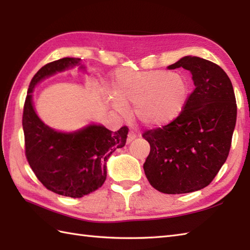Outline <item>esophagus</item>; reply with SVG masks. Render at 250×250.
<instances>
[{"label": "esophagus", "instance_id": "obj_1", "mask_svg": "<svg viewBox=\"0 0 250 250\" xmlns=\"http://www.w3.org/2000/svg\"><path fill=\"white\" fill-rule=\"evenodd\" d=\"M136 139V134L134 133L133 131H130L129 134H128V140H126V143H131L133 140Z\"/></svg>", "mask_w": 250, "mask_h": 250}]
</instances>
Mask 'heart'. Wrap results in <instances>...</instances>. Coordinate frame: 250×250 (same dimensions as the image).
<instances>
[{"instance_id":"heart-1","label":"heart","mask_w":250,"mask_h":250,"mask_svg":"<svg viewBox=\"0 0 250 250\" xmlns=\"http://www.w3.org/2000/svg\"><path fill=\"white\" fill-rule=\"evenodd\" d=\"M114 92L115 109L125 113V105H134L135 118L148 128L164 126L178 118L189 97L187 82L167 71L120 70L115 75Z\"/></svg>"}]
</instances>
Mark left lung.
I'll return each instance as SVG.
<instances>
[{
    "mask_svg": "<svg viewBox=\"0 0 250 250\" xmlns=\"http://www.w3.org/2000/svg\"><path fill=\"white\" fill-rule=\"evenodd\" d=\"M178 67L191 73L193 92L178 118L143 134L150 145L146 177L167 194L193 192L211 183L229 155L236 124L232 83L219 65L186 56L167 66Z\"/></svg>",
    "mask_w": 250,
    "mask_h": 250,
    "instance_id": "obj_1",
    "label": "left lung"
}]
</instances>
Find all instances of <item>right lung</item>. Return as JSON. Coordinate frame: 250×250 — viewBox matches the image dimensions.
Returning <instances> with one entry per match:
<instances>
[{
	"label": "right lung",
	"instance_id": "obj_1",
	"mask_svg": "<svg viewBox=\"0 0 250 250\" xmlns=\"http://www.w3.org/2000/svg\"><path fill=\"white\" fill-rule=\"evenodd\" d=\"M78 66L86 71L79 58H62L44 65L30 83L26 94L22 126L25 156L36 177L45 187L60 195L82 198L102 186L107 163L117 148L125 145L128 128L111 132L100 124L63 132L44 124L33 105L34 88L57 73Z\"/></svg>",
	"mask_w": 250,
	"mask_h": 250
}]
</instances>
